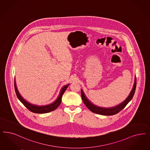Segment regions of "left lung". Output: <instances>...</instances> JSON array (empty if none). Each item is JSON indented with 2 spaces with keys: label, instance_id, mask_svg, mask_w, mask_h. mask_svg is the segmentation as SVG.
I'll return each instance as SVG.
<instances>
[{
  "label": "left lung",
  "instance_id": "8db88e82",
  "mask_svg": "<svg viewBox=\"0 0 150 150\" xmlns=\"http://www.w3.org/2000/svg\"><path fill=\"white\" fill-rule=\"evenodd\" d=\"M136 87V78L135 76L134 86L128 97L126 98L122 103L111 108H103V107L95 105L87 98L86 96L83 92L82 89L81 90V98H82L83 103L91 111H92L93 112H94L95 114H100V115H105V116H110V115H114L119 113V112L124 109V108L127 105V104L129 103L134 95Z\"/></svg>",
  "mask_w": 150,
  "mask_h": 150
}]
</instances>
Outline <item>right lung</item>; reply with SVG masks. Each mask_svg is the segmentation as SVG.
<instances>
[{"instance_id":"right-lung-1","label":"right lung","mask_w":150,"mask_h":150,"mask_svg":"<svg viewBox=\"0 0 150 150\" xmlns=\"http://www.w3.org/2000/svg\"><path fill=\"white\" fill-rule=\"evenodd\" d=\"M69 85V84H67L62 88L60 93H59L57 98L55 100V101L54 102H53L52 103H50V104L45 105V106H39V105H36L32 104V103H29L28 101H26V100H25L21 96V94L17 89V87L16 85V79H14V88H15L16 95L18 98L21 101V103H23L29 110H30V111L34 112V113H36V114L47 113V112H49L50 111H54L55 109H57V107L60 105L61 102H62V95L64 94V92L67 90Z\"/></svg>"}]
</instances>
